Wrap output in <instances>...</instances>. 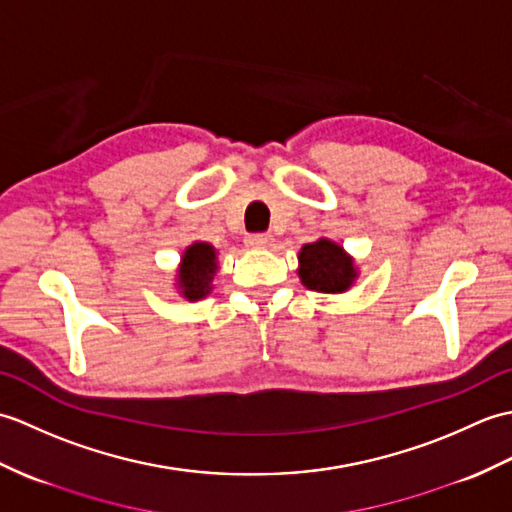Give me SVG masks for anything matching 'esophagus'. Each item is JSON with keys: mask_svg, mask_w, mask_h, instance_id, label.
<instances>
[{"mask_svg": "<svg viewBox=\"0 0 512 512\" xmlns=\"http://www.w3.org/2000/svg\"><path fill=\"white\" fill-rule=\"evenodd\" d=\"M270 242H273V237L266 235V233H257V235L246 237V244L250 248H266V246H270Z\"/></svg>", "mask_w": 512, "mask_h": 512, "instance_id": "esophagus-1", "label": "esophagus"}]
</instances>
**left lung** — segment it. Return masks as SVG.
<instances>
[{
    "label": "left lung",
    "mask_w": 512,
    "mask_h": 512,
    "mask_svg": "<svg viewBox=\"0 0 512 512\" xmlns=\"http://www.w3.org/2000/svg\"><path fill=\"white\" fill-rule=\"evenodd\" d=\"M297 275L301 284L314 292L341 295L358 279V266L347 250L330 237H319L317 242L303 244L299 250Z\"/></svg>",
    "instance_id": "obj_1"
}]
</instances>
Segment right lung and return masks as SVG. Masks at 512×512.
I'll return each instance as SVG.
<instances>
[{
	"mask_svg": "<svg viewBox=\"0 0 512 512\" xmlns=\"http://www.w3.org/2000/svg\"><path fill=\"white\" fill-rule=\"evenodd\" d=\"M217 270H220V262H217L215 246L209 242H193L182 250L173 288L182 299L200 301L211 295Z\"/></svg>",
	"mask_w": 512,
	"mask_h": 512,
	"instance_id": "obj_1",
	"label": "right lung"
}]
</instances>
